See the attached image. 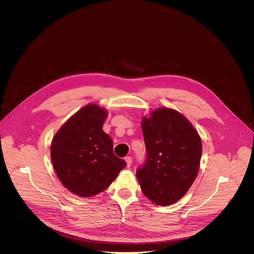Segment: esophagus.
<instances>
[{
	"mask_svg": "<svg viewBox=\"0 0 254 254\" xmlns=\"http://www.w3.org/2000/svg\"><path fill=\"white\" fill-rule=\"evenodd\" d=\"M125 161L127 163V167L129 168L131 166V164H132V157L131 156H126L125 157Z\"/></svg>",
	"mask_w": 254,
	"mask_h": 254,
	"instance_id": "34e87169",
	"label": "esophagus"
}]
</instances>
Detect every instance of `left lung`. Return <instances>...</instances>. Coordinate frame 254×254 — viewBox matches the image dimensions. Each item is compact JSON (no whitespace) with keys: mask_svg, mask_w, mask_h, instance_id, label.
Wrapping results in <instances>:
<instances>
[{"mask_svg":"<svg viewBox=\"0 0 254 254\" xmlns=\"http://www.w3.org/2000/svg\"><path fill=\"white\" fill-rule=\"evenodd\" d=\"M146 160L136 176L145 196L155 204L175 203L196 178L202 152L201 139L179 111L155 109L143 117Z\"/></svg>","mask_w":254,"mask_h":254,"instance_id":"obj_1","label":"left lung"}]
</instances>
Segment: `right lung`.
Segmentation results:
<instances>
[{
	"label": "right lung",
	"instance_id": "1",
	"mask_svg": "<svg viewBox=\"0 0 254 254\" xmlns=\"http://www.w3.org/2000/svg\"><path fill=\"white\" fill-rule=\"evenodd\" d=\"M107 109L87 105L57 132L51 158L62 184L76 195L93 196L108 189L126 166L113 153V142L103 130Z\"/></svg>",
	"mask_w": 254,
	"mask_h": 254
}]
</instances>
